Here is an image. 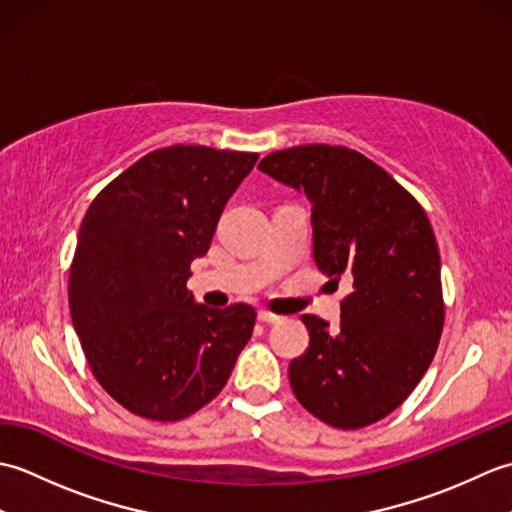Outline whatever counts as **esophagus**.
I'll list each match as a JSON object with an SVG mask.
<instances>
[{
	"mask_svg": "<svg viewBox=\"0 0 512 512\" xmlns=\"http://www.w3.org/2000/svg\"><path fill=\"white\" fill-rule=\"evenodd\" d=\"M257 319L262 321V323H279L281 321V317H277V314H273V312H268V310H259V314H257Z\"/></svg>",
	"mask_w": 512,
	"mask_h": 512,
	"instance_id": "1",
	"label": "esophagus"
}]
</instances>
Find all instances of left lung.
Listing matches in <instances>:
<instances>
[{
	"label": "left lung",
	"mask_w": 512,
	"mask_h": 512,
	"mask_svg": "<svg viewBox=\"0 0 512 512\" xmlns=\"http://www.w3.org/2000/svg\"><path fill=\"white\" fill-rule=\"evenodd\" d=\"M259 169L308 195L314 262L334 284H352L336 330L301 317L310 345L290 361V387L330 427L383 420L416 389L440 343V250L429 217L383 167L341 145L273 151Z\"/></svg>",
	"instance_id": "obj_1"
}]
</instances>
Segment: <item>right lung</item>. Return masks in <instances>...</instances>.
Returning <instances> with one entry per match:
<instances>
[{
	"instance_id": "1",
	"label": "right lung",
	"mask_w": 512,
	"mask_h": 512,
	"mask_svg": "<svg viewBox=\"0 0 512 512\" xmlns=\"http://www.w3.org/2000/svg\"><path fill=\"white\" fill-rule=\"evenodd\" d=\"M257 158L204 145L156 149L83 217L68 279L72 323L94 378L136 416L178 422L209 405L253 334V306L195 303L187 281Z\"/></svg>"
}]
</instances>
